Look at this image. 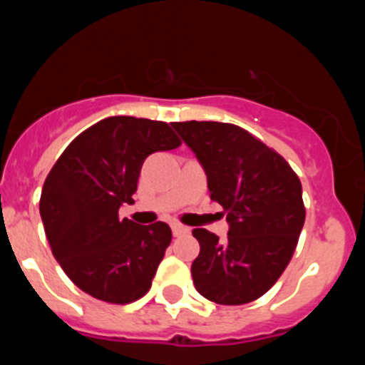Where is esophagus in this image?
Instances as JSON below:
<instances>
[{"instance_id":"obj_1","label":"esophagus","mask_w":365,"mask_h":365,"mask_svg":"<svg viewBox=\"0 0 365 365\" xmlns=\"http://www.w3.org/2000/svg\"><path fill=\"white\" fill-rule=\"evenodd\" d=\"M171 229H173V236H183V234H189V227H183V225L180 223H173L171 225Z\"/></svg>"}]
</instances>
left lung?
Here are the masks:
<instances>
[{"label":"left lung","instance_id":"obj_1","mask_svg":"<svg viewBox=\"0 0 365 365\" xmlns=\"http://www.w3.org/2000/svg\"><path fill=\"white\" fill-rule=\"evenodd\" d=\"M207 175L210 200L227 212L229 236L194 229L200 255L196 290L225 306L247 304L270 290L290 263L304 225L302 187L281 155L240 125L173 122Z\"/></svg>","mask_w":365,"mask_h":365}]
</instances>
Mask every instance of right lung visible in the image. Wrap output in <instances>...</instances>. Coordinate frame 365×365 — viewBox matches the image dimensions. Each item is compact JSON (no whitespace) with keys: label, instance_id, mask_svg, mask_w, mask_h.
<instances>
[{"label":"right lung","instance_id":"add662e5","mask_svg":"<svg viewBox=\"0 0 365 365\" xmlns=\"http://www.w3.org/2000/svg\"><path fill=\"white\" fill-rule=\"evenodd\" d=\"M178 145L165 122L104 118L64 149L44 180L39 212L52 254L91 297L128 304L151 288L171 229L120 220L118 209L133 203L144 160Z\"/></svg>","mask_w":365,"mask_h":365}]
</instances>
